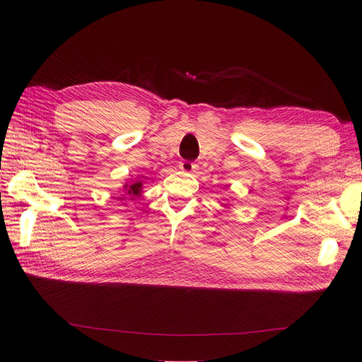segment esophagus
<instances>
[{
    "label": "esophagus",
    "mask_w": 362,
    "mask_h": 362,
    "mask_svg": "<svg viewBox=\"0 0 362 362\" xmlns=\"http://www.w3.org/2000/svg\"><path fill=\"white\" fill-rule=\"evenodd\" d=\"M196 168H198V164H196V163H192V161H187V160H184V161H181V163H180V169H181L182 172L192 173V172H194V170H196Z\"/></svg>",
    "instance_id": "esophagus-1"
}]
</instances>
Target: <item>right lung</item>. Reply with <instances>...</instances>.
Returning a JSON list of instances; mask_svg holds the SVG:
<instances>
[{
    "instance_id": "add662e5",
    "label": "right lung",
    "mask_w": 362,
    "mask_h": 362,
    "mask_svg": "<svg viewBox=\"0 0 362 362\" xmlns=\"http://www.w3.org/2000/svg\"><path fill=\"white\" fill-rule=\"evenodd\" d=\"M141 185H144L141 184V181H133V182L124 185V192H125V196H128V199L129 198L134 199V198H137V196H140Z\"/></svg>"
}]
</instances>
